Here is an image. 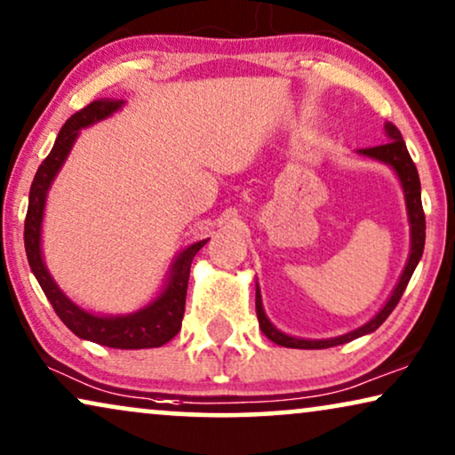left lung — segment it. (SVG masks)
<instances>
[{
	"mask_svg": "<svg viewBox=\"0 0 455 455\" xmlns=\"http://www.w3.org/2000/svg\"><path fill=\"white\" fill-rule=\"evenodd\" d=\"M385 132L389 137V143L385 145H377V148H366V149H358L360 156L372 157V160L383 162V164H389L393 171H395L399 183H402L403 196H405V208H408V220H410V258L405 262V268L399 276V283L393 289L391 298L387 299V304L380 307L377 316L372 320H368L364 326L360 329L347 332V335L341 337H332V339H298V337H289L275 329V324L270 323L268 316H266L264 307H262V295H259V289L256 287V312H258V323L259 329L270 341H275L276 345H283V347H291V349H326V347H335V345H343L347 341H354L362 335H368V332L377 331L380 324L385 323L387 316L395 310V306L402 299L405 287H408L411 275H414L418 262H420L422 251H425V231H427V222H425V210H422V199H420V179H418V171L416 164L411 162V157L408 154V148H405L402 132L395 124L387 123L385 124Z\"/></svg>",
	"mask_w": 455,
	"mask_h": 455,
	"instance_id": "obj_1",
	"label": "left lung"
}]
</instances>
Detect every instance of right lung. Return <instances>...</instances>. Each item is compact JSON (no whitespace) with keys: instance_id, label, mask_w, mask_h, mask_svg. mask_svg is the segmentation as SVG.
<instances>
[{"instance_id":"add662e5","label":"right lung","mask_w":455,"mask_h":455,"mask_svg":"<svg viewBox=\"0 0 455 455\" xmlns=\"http://www.w3.org/2000/svg\"><path fill=\"white\" fill-rule=\"evenodd\" d=\"M123 106V100H95L89 106H84L83 110L72 114L62 129H60L50 156L41 162L39 171L33 179V185H30L27 220H24V250H27L30 270H33L35 278H37L41 289H44L45 298L50 299V304L56 310L60 320L76 337L114 349L160 347V345L171 341L180 331L191 262L196 258V253L208 243V239L197 241V243H193L180 251L177 259H174L162 293L151 304L132 314H126V316H97V314H91L83 310V307H78L58 287L56 281H53L45 268L44 256H41V222H44L47 191H50L53 179H56L60 168H62L64 160L68 157L72 145H75L78 137V131L112 116Z\"/></svg>"}]
</instances>
